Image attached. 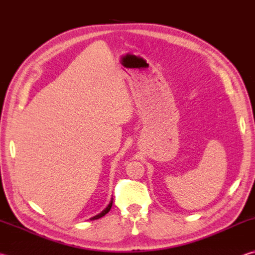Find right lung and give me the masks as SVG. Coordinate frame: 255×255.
Wrapping results in <instances>:
<instances>
[{"label": "right lung", "instance_id": "add662e5", "mask_svg": "<svg viewBox=\"0 0 255 255\" xmlns=\"http://www.w3.org/2000/svg\"><path fill=\"white\" fill-rule=\"evenodd\" d=\"M112 206H113V201H111V203H109L108 204V206H107V208L106 209H105V210H103L101 213H99V214H97V216H95V217H93L92 219H91V220H96V219H99V218H102V217H104L105 216V214H107L108 212H109V210H111V209H112Z\"/></svg>", "mask_w": 255, "mask_h": 255}]
</instances>
